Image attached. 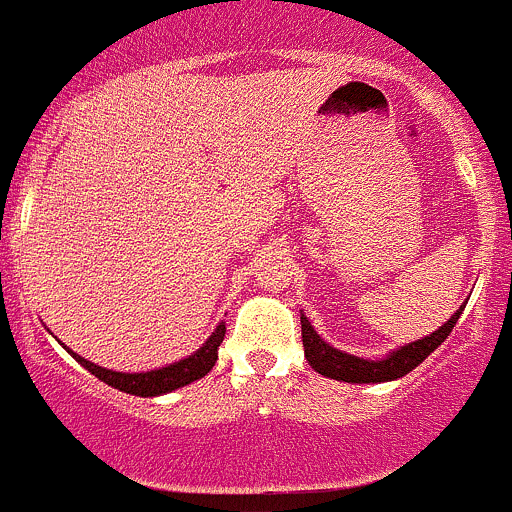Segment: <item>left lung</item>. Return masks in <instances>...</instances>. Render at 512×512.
Listing matches in <instances>:
<instances>
[{"label": "left lung", "mask_w": 512, "mask_h": 512, "mask_svg": "<svg viewBox=\"0 0 512 512\" xmlns=\"http://www.w3.org/2000/svg\"><path fill=\"white\" fill-rule=\"evenodd\" d=\"M463 309H466V304H463L461 309H456V314H453L443 327H438L433 334L418 339V342L406 344V347L396 349V352H389L386 359L379 361L361 359V356L339 352V349L329 347V344L314 332L309 319L302 314L299 322H302L304 356H307L309 366H312L314 371H319L322 376H329V379L347 381V384H381V381L401 379V376H406L409 371H414L428 354L436 352V349L441 347L443 339H446L448 334L453 332V327H456Z\"/></svg>", "instance_id": "left-lung-1"}]
</instances>
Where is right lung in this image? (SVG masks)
<instances>
[{
	"instance_id": "1",
	"label": "right lung",
	"mask_w": 512,
	"mask_h": 512,
	"mask_svg": "<svg viewBox=\"0 0 512 512\" xmlns=\"http://www.w3.org/2000/svg\"><path fill=\"white\" fill-rule=\"evenodd\" d=\"M225 337V322H220L215 327V332L210 334L208 342L193 352L185 359L175 361V364L163 366V369H153V371H143V374H126V371H111L103 369V366L94 364V361H86L84 356L74 354L69 349V354L79 361L84 369H89L96 379H101L103 384L113 386V389L123 391V394H133V396H160L168 394V391L180 389V386H188L193 381L203 379L210 369L218 361V347L223 344Z\"/></svg>"
}]
</instances>
